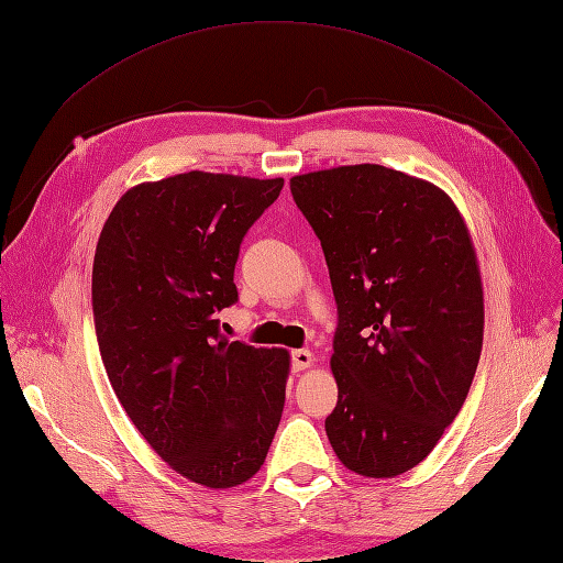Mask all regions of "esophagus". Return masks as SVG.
Wrapping results in <instances>:
<instances>
[{
  "mask_svg": "<svg viewBox=\"0 0 563 563\" xmlns=\"http://www.w3.org/2000/svg\"><path fill=\"white\" fill-rule=\"evenodd\" d=\"M314 362V354L310 350H294L291 352V364H294V371H305L310 368Z\"/></svg>",
  "mask_w": 563,
  "mask_h": 563,
  "instance_id": "1",
  "label": "esophagus"
}]
</instances>
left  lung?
<instances>
[{"mask_svg": "<svg viewBox=\"0 0 563 563\" xmlns=\"http://www.w3.org/2000/svg\"><path fill=\"white\" fill-rule=\"evenodd\" d=\"M338 305L327 434L347 470L389 479L430 455L463 408L484 291L463 216L437 185L380 164L291 178Z\"/></svg>", "mask_w": 563, "mask_h": 563, "instance_id": "8db88e82", "label": "left lung"}]
</instances>
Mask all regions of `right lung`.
Masks as SVG:
<instances>
[{"instance_id":"1","label":"right lung","mask_w":563,"mask_h":563,"mask_svg":"<svg viewBox=\"0 0 563 563\" xmlns=\"http://www.w3.org/2000/svg\"><path fill=\"white\" fill-rule=\"evenodd\" d=\"M284 178L190 172L131 187L93 258V321L110 385L147 444L209 488L249 482L279 428L291 356L220 333L234 265Z\"/></svg>"}]
</instances>
